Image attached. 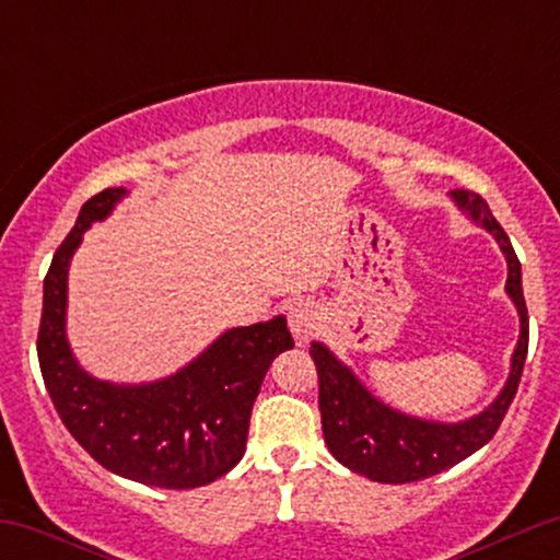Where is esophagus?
<instances>
[{"label":"esophagus","mask_w":560,"mask_h":560,"mask_svg":"<svg viewBox=\"0 0 560 560\" xmlns=\"http://www.w3.org/2000/svg\"><path fill=\"white\" fill-rule=\"evenodd\" d=\"M289 329L298 342H307L320 329V313L313 302H294L289 307Z\"/></svg>","instance_id":"obj_1"}]
</instances>
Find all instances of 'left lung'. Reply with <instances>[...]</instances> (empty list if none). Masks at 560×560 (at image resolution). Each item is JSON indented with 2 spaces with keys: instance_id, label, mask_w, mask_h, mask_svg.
Wrapping results in <instances>:
<instances>
[{
  "instance_id": "obj_1",
  "label": "left lung",
  "mask_w": 560,
  "mask_h": 560,
  "mask_svg": "<svg viewBox=\"0 0 560 560\" xmlns=\"http://www.w3.org/2000/svg\"><path fill=\"white\" fill-rule=\"evenodd\" d=\"M450 197L474 223L490 231L505 255V292L516 305L518 320H522V334H518V345L511 358V374L492 405H487L471 419L458 423L423 421L376 400L363 387L361 378L352 374L329 347L313 342L311 355L318 371V408L326 447L339 464L371 481L405 485V481L429 479L460 464L492 440L516 397L518 382H522L526 350H529V316H526L522 289V262L485 199L466 189L450 191Z\"/></svg>"
}]
</instances>
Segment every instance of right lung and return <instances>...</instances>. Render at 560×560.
Wrapping results in <instances>:
<instances>
[{"label":"right lung","mask_w":560,"mask_h":560,"mask_svg":"<svg viewBox=\"0 0 560 560\" xmlns=\"http://www.w3.org/2000/svg\"><path fill=\"white\" fill-rule=\"evenodd\" d=\"M124 186L83 202L44 279L38 365L57 413L75 442L107 471L139 485L191 490L242 460L249 413L268 365L292 350L287 318L223 331L202 355L150 384H113L81 369L66 337L68 268L83 231L105 221Z\"/></svg>","instance_id":"add662e5"}]
</instances>
